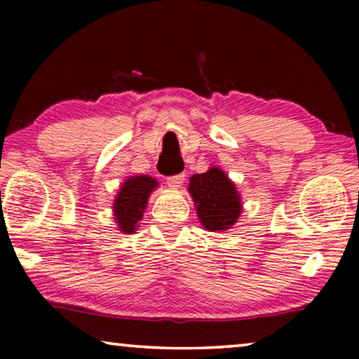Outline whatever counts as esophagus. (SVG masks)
I'll list each match as a JSON object with an SVG mask.
<instances>
[{"instance_id":"esophagus-1","label":"esophagus","mask_w":359,"mask_h":359,"mask_svg":"<svg viewBox=\"0 0 359 359\" xmlns=\"http://www.w3.org/2000/svg\"><path fill=\"white\" fill-rule=\"evenodd\" d=\"M184 180H185V174L184 172L175 174V175H169V177H168V185L177 188V187H180L182 184H184Z\"/></svg>"}]
</instances>
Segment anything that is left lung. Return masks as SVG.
I'll return each mask as SVG.
<instances>
[{
  "mask_svg": "<svg viewBox=\"0 0 359 359\" xmlns=\"http://www.w3.org/2000/svg\"><path fill=\"white\" fill-rule=\"evenodd\" d=\"M188 190L191 193L198 217L205 229L224 231L239 218V194L233 182L218 168L191 175Z\"/></svg>",
  "mask_w": 359,
  "mask_h": 359,
  "instance_id": "8db88e82",
  "label": "left lung"
}]
</instances>
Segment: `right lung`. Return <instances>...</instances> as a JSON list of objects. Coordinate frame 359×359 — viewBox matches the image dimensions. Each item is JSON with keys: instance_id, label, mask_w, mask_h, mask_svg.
I'll return each instance as SVG.
<instances>
[{"instance_id": "1", "label": "right lung", "mask_w": 359, "mask_h": 359, "mask_svg": "<svg viewBox=\"0 0 359 359\" xmlns=\"http://www.w3.org/2000/svg\"><path fill=\"white\" fill-rule=\"evenodd\" d=\"M156 185V180L149 177V175L130 177L121 185L114 203L115 220L118 223L120 231L128 234L135 233L137 222L142 218L149 194Z\"/></svg>"}]
</instances>
